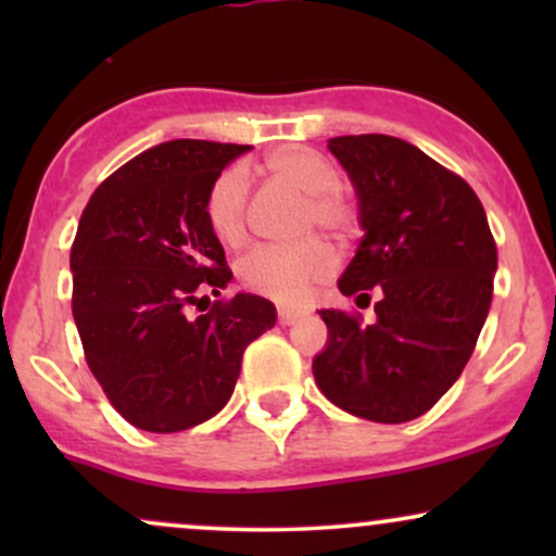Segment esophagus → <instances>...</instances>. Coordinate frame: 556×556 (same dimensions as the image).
I'll return each mask as SVG.
<instances>
[{"label": "esophagus", "instance_id": "34e87169", "mask_svg": "<svg viewBox=\"0 0 556 556\" xmlns=\"http://www.w3.org/2000/svg\"><path fill=\"white\" fill-rule=\"evenodd\" d=\"M300 316H303V311H295V308H287V305H279V324H282V327H290V324H295Z\"/></svg>", "mask_w": 556, "mask_h": 556}]
</instances>
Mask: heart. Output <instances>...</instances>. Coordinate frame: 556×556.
<instances>
[{
  "mask_svg": "<svg viewBox=\"0 0 556 556\" xmlns=\"http://www.w3.org/2000/svg\"><path fill=\"white\" fill-rule=\"evenodd\" d=\"M266 169L279 180L308 193L305 219L316 222L329 232H350L355 225V208L337 193V169L329 159L305 146H279L266 154ZM251 193V175L242 164H232L212 182L206 195V219L212 232L227 245L245 235V206ZM334 269V251L327 240L305 238L300 242H264L248 251L238 264L240 282L282 303L305 298L316 282Z\"/></svg>",
  "mask_w": 556,
  "mask_h": 556,
  "instance_id": "1",
  "label": "heart"
}]
</instances>
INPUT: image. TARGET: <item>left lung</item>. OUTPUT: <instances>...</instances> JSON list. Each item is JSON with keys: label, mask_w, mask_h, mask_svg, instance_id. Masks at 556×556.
<instances>
[{"label": "left lung", "mask_w": 556, "mask_h": 556, "mask_svg": "<svg viewBox=\"0 0 556 556\" xmlns=\"http://www.w3.org/2000/svg\"><path fill=\"white\" fill-rule=\"evenodd\" d=\"M358 198L363 240L342 295L371 300L376 321L321 308L327 348L314 358L324 397L350 416L405 424L457 381L489 316L496 245L463 177L392 136L329 138Z\"/></svg>", "instance_id": "8db88e82"}]
</instances>
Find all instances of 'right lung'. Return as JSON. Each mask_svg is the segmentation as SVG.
Segmentation results:
<instances>
[{
    "label": "right lung",
    "mask_w": 556,
    "mask_h": 556,
    "mask_svg": "<svg viewBox=\"0 0 556 556\" xmlns=\"http://www.w3.org/2000/svg\"><path fill=\"white\" fill-rule=\"evenodd\" d=\"M251 146L167 140L96 188L70 271L83 350L114 410L143 431L175 433L232 397L242 353L277 324L271 300L238 292L185 316L232 279L206 219L208 188Z\"/></svg>",
    "instance_id": "right-lung-1"
}]
</instances>
